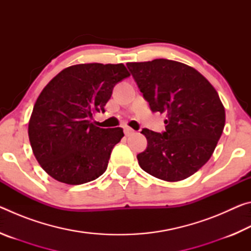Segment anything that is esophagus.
Returning <instances> with one entry per match:
<instances>
[{"mask_svg":"<svg viewBox=\"0 0 251 251\" xmlns=\"http://www.w3.org/2000/svg\"><path fill=\"white\" fill-rule=\"evenodd\" d=\"M124 133H125L126 136H131V135H133V134L135 133V130L129 128V127H125V128H124Z\"/></svg>","mask_w":251,"mask_h":251,"instance_id":"1","label":"esophagus"}]
</instances>
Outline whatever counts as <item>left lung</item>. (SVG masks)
I'll return each instance as SVG.
<instances>
[{
  "mask_svg": "<svg viewBox=\"0 0 251 251\" xmlns=\"http://www.w3.org/2000/svg\"><path fill=\"white\" fill-rule=\"evenodd\" d=\"M152 113L166 114L163 133L144 128L147 148L137 155L143 171L178 181L194 175L214 152L225 127L218 93L193 67L171 59L127 63Z\"/></svg>",
  "mask_w": 251,
  "mask_h": 251,
  "instance_id": "obj_1",
  "label": "left lung"
}]
</instances>
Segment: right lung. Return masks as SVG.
Instances as JSON below:
<instances>
[{
  "mask_svg": "<svg viewBox=\"0 0 251 251\" xmlns=\"http://www.w3.org/2000/svg\"><path fill=\"white\" fill-rule=\"evenodd\" d=\"M129 73L123 64L67 67L46 85L34 105L28 138L34 156L50 177L80 185L103 175L121 127L93 125V114L105 112L113 88Z\"/></svg>",
  "mask_w": 251,
  "mask_h": 251,
  "instance_id": "add662e5",
  "label": "right lung"
}]
</instances>
